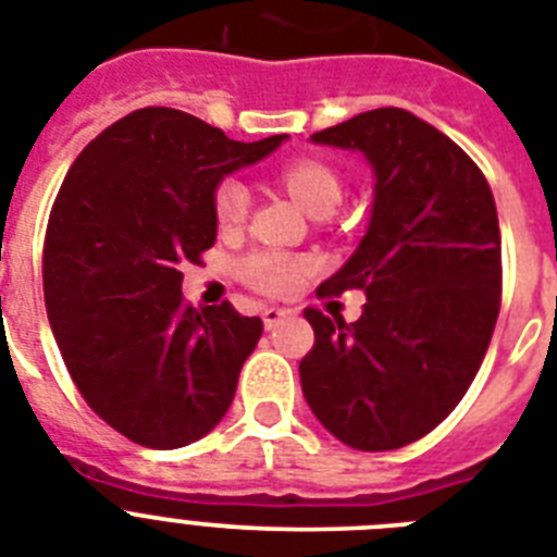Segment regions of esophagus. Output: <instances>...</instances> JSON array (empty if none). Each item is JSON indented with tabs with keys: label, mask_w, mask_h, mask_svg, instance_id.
Returning a JSON list of instances; mask_svg holds the SVG:
<instances>
[{
	"label": "esophagus",
	"mask_w": 557,
	"mask_h": 557,
	"mask_svg": "<svg viewBox=\"0 0 557 557\" xmlns=\"http://www.w3.org/2000/svg\"><path fill=\"white\" fill-rule=\"evenodd\" d=\"M288 317V311L286 308H277V306H269V308H263V322H265V329H277L280 322L286 320Z\"/></svg>",
	"instance_id": "esophagus-1"
}]
</instances>
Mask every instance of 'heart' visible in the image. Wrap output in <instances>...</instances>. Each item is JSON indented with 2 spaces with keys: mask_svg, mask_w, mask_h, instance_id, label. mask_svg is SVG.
Wrapping results in <instances>:
<instances>
[{
  "mask_svg": "<svg viewBox=\"0 0 557 557\" xmlns=\"http://www.w3.org/2000/svg\"><path fill=\"white\" fill-rule=\"evenodd\" d=\"M280 181L288 189V195L314 218H329L343 203V177L331 163L320 161V158H294V161L283 163ZM212 209L221 226H240L249 218L251 209L249 184L240 177H223L212 191ZM306 269L308 260L274 249L251 251L237 263V274L246 286L263 294H274V297L292 292L306 274Z\"/></svg>",
  "mask_w": 557,
  "mask_h": 557,
  "instance_id": "obj_1",
  "label": "heart"
}]
</instances>
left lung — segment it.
<instances>
[{
	"label": "left lung",
	"instance_id": "obj_1",
	"mask_svg": "<svg viewBox=\"0 0 557 557\" xmlns=\"http://www.w3.org/2000/svg\"><path fill=\"white\" fill-rule=\"evenodd\" d=\"M371 161L373 214L317 297L362 292V317L306 308L308 408L339 442L380 453L442 424L481 368L502 308V232L487 177L456 141L399 107L311 135Z\"/></svg>",
	"mask_w": 557,
	"mask_h": 557
}]
</instances>
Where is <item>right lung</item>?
Returning a JSON list of instances; mask_svg holds the SVG:
<instances>
[{
  "mask_svg": "<svg viewBox=\"0 0 557 557\" xmlns=\"http://www.w3.org/2000/svg\"><path fill=\"white\" fill-rule=\"evenodd\" d=\"M286 135L232 141L172 107H144L73 161L50 209L45 306L70 380L121 436L175 450L207 436L237 391L260 317L191 308L181 265L214 246L212 191Z\"/></svg>",
  "mask_w": 557,
  "mask_h": 557,
  "instance_id": "add662e5",
  "label": "right lung"
}]
</instances>
